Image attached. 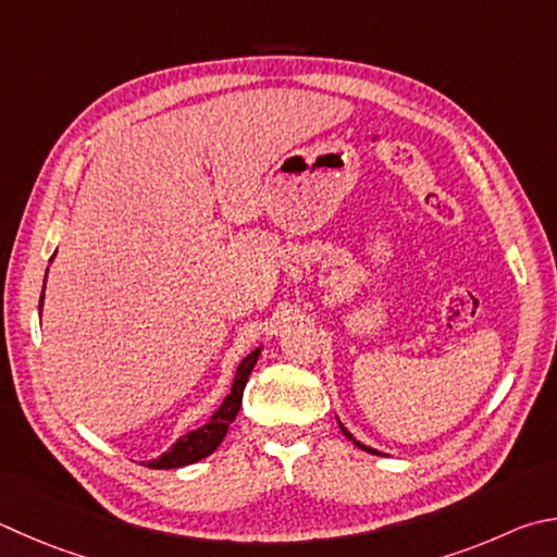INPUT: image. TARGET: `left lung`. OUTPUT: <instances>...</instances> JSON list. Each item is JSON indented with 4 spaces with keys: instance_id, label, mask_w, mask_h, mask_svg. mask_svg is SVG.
I'll use <instances>...</instances> for the list:
<instances>
[{
    "instance_id": "obj_1",
    "label": "left lung",
    "mask_w": 557,
    "mask_h": 557,
    "mask_svg": "<svg viewBox=\"0 0 557 557\" xmlns=\"http://www.w3.org/2000/svg\"><path fill=\"white\" fill-rule=\"evenodd\" d=\"M336 421H338V426H341V431H343V436H346L348 441H352V446H358L360 450H366V453H372V455H382L380 450H375V448H370V446H366V443H360V441H356V438H352V433L346 429V426H343V423H341V419L336 417Z\"/></svg>"
}]
</instances>
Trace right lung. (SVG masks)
I'll return each instance as SVG.
<instances>
[{
    "label": "right lung",
    "mask_w": 557,
    "mask_h": 557,
    "mask_svg": "<svg viewBox=\"0 0 557 557\" xmlns=\"http://www.w3.org/2000/svg\"><path fill=\"white\" fill-rule=\"evenodd\" d=\"M50 262H53V258H50ZM46 277H48V270H46ZM44 292H46V285H44ZM38 309H44V295H40ZM260 350H262V346L256 348L252 352H248V356L238 362L236 377H234V382H231V392L226 394L224 401L219 404V409L211 413V419L205 423V426H199L195 431L185 433V436H180L173 443V446H170V450H165L163 455H160V458L150 460L148 468H153V470L185 468V465L209 458V455L221 446V441H224L231 421L236 419V413L240 409V401H244L246 382L250 377L252 368H256V362L260 358Z\"/></svg>",
    "instance_id": "1"
}]
</instances>
